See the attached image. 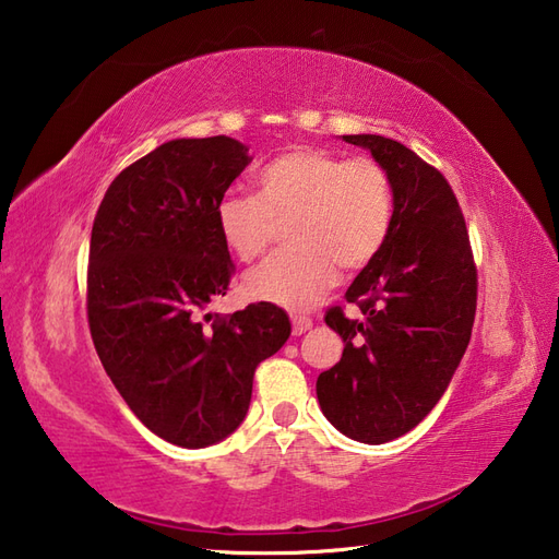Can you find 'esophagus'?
<instances>
[{
  "label": "esophagus",
  "instance_id": "34e87169",
  "mask_svg": "<svg viewBox=\"0 0 559 559\" xmlns=\"http://www.w3.org/2000/svg\"><path fill=\"white\" fill-rule=\"evenodd\" d=\"M313 328V320L308 316H292V330L294 334H304Z\"/></svg>",
  "mask_w": 559,
  "mask_h": 559
}]
</instances>
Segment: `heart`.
Returning <instances> with one entry per match:
<instances>
[{"mask_svg":"<svg viewBox=\"0 0 559 559\" xmlns=\"http://www.w3.org/2000/svg\"><path fill=\"white\" fill-rule=\"evenodd\" d=\"M217 229L243 263L263 255L289 225V253L267 258L243 277L251 299L304 311L340 280L361 272L388 243L394 219L390 171L373 157L294 147L258 175L255 195H225Z\"/></svg>","mask_w":559,"mask_h":559,"instance_id":"b5f03b06","label":"heart"}]
</instances>
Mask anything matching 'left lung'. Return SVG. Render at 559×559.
Here are the masks:
<instances>
[{"label":"left lung","mask_w":559,"mask_h":559,"mask_svg":"<svg viewBox=\"0 0 559 559\" xmlns=\"http://www.w3.org/2000/svg\"><path fill=\"white\" fill-rule=\"evenodd\" d=\"M390 171L394 219L380 255L358 272L346 304L325 313L344 352L318 376L322 414L352 440L382 444L424 420L448 390L471 340L478 272L456 195L442 171L382 135H344Z\"/></svg>","instance_id":"obj_1"}]
</instances>
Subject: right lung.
<instances>
[{
    "label": "right lung",
    "instance_id": "obj_1",
    "mask_svg": "<svg viewBox=\"0 0 559 559\" xmlns=\"http://www.w3.org/2000/svg\"><path fill=\"white\" fill-rule=\"evenodd\" d=\"M248 163L229 135L169 141L119 171L93 222L95 352L141 424L179 448L239 428L255 368L292 334L289 316L267 301L203 316L234 275L215 213Z\"/></svg>",
    "mask_w": 559,
    "mask_h": 559
}]
</instances>
